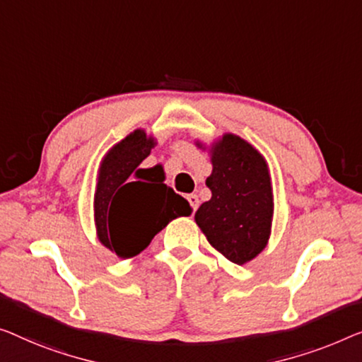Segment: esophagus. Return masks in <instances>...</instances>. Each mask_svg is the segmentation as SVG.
Listing matches in <instances>:
<instances>
[{
  "instance_id": "1",
  "label": "esophagus",
  "mask_w": 362,
  "mask_h": 362,
  "mask_svg": "<svg viewBox=\"0 0 362 362\" xmlns=\"http://www.w3.org/2000/svg\"><path fill=\"white\" fill-rule=\"evenodd\" d=\"M187 199H188V203H190V206H192V211L195 213L197 209H198V206H199V199H198V195H195V193H192V195H188V197H187Z\"/></svg>"
}]
</instances>
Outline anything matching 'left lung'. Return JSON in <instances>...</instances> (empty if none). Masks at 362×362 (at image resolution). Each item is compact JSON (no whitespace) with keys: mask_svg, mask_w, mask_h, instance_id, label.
<instances>
[{"mask_svg":"<svg viewBox=\"0 0 362 362\" xmlns=\"http://www.w3.org/2000/svg\"><path fill=\"white\" fill-rule=\"evenodd\" d=\"M213 172L206 179L211 199L195 221L216 250L244 265L267 247L273 218V192L267 160L235 134L211 148Z\"/></svg>","mask_w":362,"mask_h":362,"instance_id":"obj_1","label":"left lung"}]
</instances>
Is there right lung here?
Returning <instances> with one entry per match:
<instances>
[{
  "instance_id": "right-lung-1",
  "label": "right lung",
  "mask_w": 362,
  "mask_h": 362,
  "mask_svg": "<svg viewBox=\"0 0 362 362\" xmlns=\"http://www.w3.org/2000/svg\"><path fill=\"white\" fill-rule=\"evenodd\" d=\"M153 146L154 139L136 129L100 164L94 195L97 235L122 258L138 255L172 219L192 213L185 198L149 175L153 169H139Z\"/></svg>"
}]
</instances>
